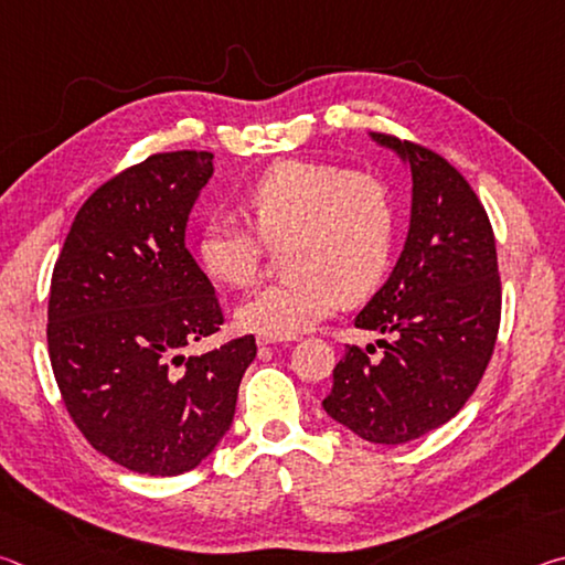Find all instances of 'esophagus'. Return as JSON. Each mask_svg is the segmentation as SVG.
<instances>
[{"mask_svg":"<svg viewBox=\"0 0 565 565\" xmlns=\"http://www.w3.org/2000/svg\"><path fill=\"white\" fill-rule=\"evenodd\" d=\"M294 337H276V333H259V337H256V343H259V347H269V343H284V341H291Z\"/></svg>","mask_w":565,"mask_h":565,"instance_id":"1","label":"esophagus"}]
</instances>
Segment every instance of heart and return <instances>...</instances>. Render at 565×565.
<instances>
[{
    "label": "heart",
    "mask_w": 565,
    "mask_h": 565,
    "mask_svg": "<svg viewBox=\"0 0 565 565\" xmlns=\"http://www.w3.org/2000/svg\"><path fill=\"white\" fill-rule=\"evenodd\" d=\"M248 224L209 218L196 242L202 269L226 286H248L267 246H282L281 281L238 306L244 329L296 337L343 301H361L384 284L394 262L398 202L371 171L286 159L242 194Z\"/></svg>",
    "instance_id": "heart-1"
}]
</instances>
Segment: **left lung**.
Listing matches in <instances>:
<instances>
[{
    "instance_id": "1",
    "label": "left lung",
    "mask_w": 565,
    "mask_h": 565,
    "mask_svg": "<svg viewBox=\"0 0 565 565\" xmlns=\"http://www.w3.org/2000/svg\"><path fill=\"white\" fill-rule=\"evenodd\" d=\"M411 167L408 236L356 329L386 339L347 347L323 411L371 444H406L451 420L483 379L501 323L493 228L476 191L436 151L371 134Z\"/></svg>"
}]
</instances>
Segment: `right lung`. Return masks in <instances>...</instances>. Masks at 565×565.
<instances>
[{
	"label": "right lung",
	"mask_w": 565,
	"mask_h": 565,
	"mask_svg": "<svg viewBox=\"0 0 565 565\" xmlns=\"http://www.w3.org/2000/svg\"><path fill=\"white\" fill-rule=\"evenodd\" d=\"M212 151H167L124 169L76 212L50 289L52 371L76 428L114 463L179 476L234 420L254 337L202 356L181 349L224 323L184 244Z\"/></svg>",
	"instance_id": "1"
}]
</instances>
